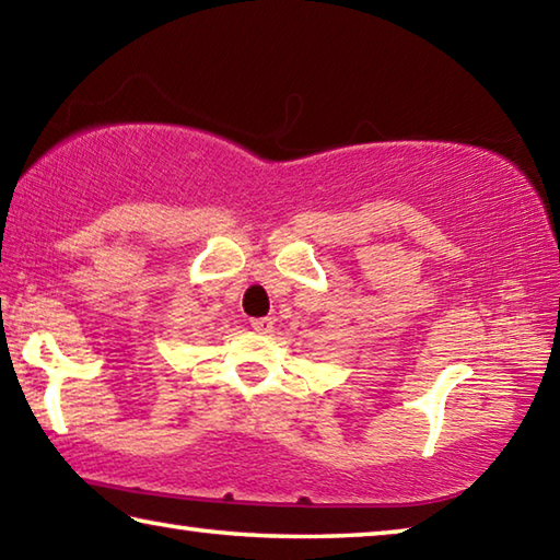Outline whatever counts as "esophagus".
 <instances>
[{
  "label": "esophagus",
  "mask_w": 560,
  "mask_h": 560,
  "mask_svg": "<svg viewBox=\"0 0 560 560\" xmlns=\"http://www.w3.org/2000/svg\"><path fill=\"white\" fill-rule=\"evenodd\" d=\"M252 328L257 330V334H271V330H273V318H254L252 320Z\"/></svg>",
  "instance_id": "1"
}]
</instances>
